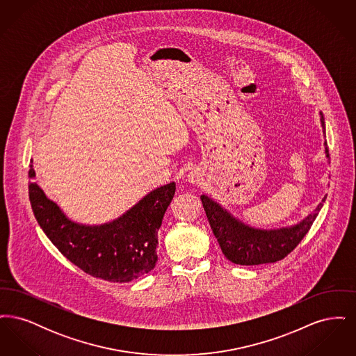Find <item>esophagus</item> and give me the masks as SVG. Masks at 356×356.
I'll return each mask as SVG.
<instances>
[{
  "label": "esophagus",
  "instance_id": "34e87169",
  "mask_svg": "<svg viewBox=\"0 0 356 356\" xmlns=\"http://www.w3.org/2000/svg\"><path fill=\"white\" fill-rule=\"evenodd\" d=\"M200 179H202V175L199 170H191L186 173V181L191 184H197Z\"/></svg>",
  "mask_w": 356,
  "mask_h": 356
}]
</instances>
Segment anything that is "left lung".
<instances>
[{
	"label": "left lung",
	"instance_id": "8db88e82",
	"mask_svg": "<svg viewBox=\"0 0 356 356\" xmlns=\"http://www.w3.org/2000/svg\"><path fill=\"white\" fill-rule=\"evenodd\" d=\"M321 122L323 134L325 136L322 112ZM324 152L325 157L330 159L327 141H324ZM325 199L327 196L323 197L322 202L303 220L293 225L263 229L254 228L237 219L209 196H200L205 215L213 235L219 241L222 254L229 261L240 266H259L284 259L307 235L312 222L318 218Z\"/></svg>",
	"mask_w": 356,
	"mask_h": 356
}]
</instances>
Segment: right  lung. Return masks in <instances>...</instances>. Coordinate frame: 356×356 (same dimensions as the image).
<instances>
[{"mask_svg": "<svg viewBox=\"0 0 356 356\" xmlns=\"http://www.w3.org/2000/svg\"><path fill=\"white\" fill-rule=\"evenodd\" d=\"M29 200L41 229L69 261L108 282L128 283L152 271L157 261V231L173 199L175 181L159 186L115 220L97 225L70 220L34 183L29 165Z\"/></svg>", "mask_w": 356, "mask_h": 356, "instance_id": "1", "label": "right lung"}]
</instances>
